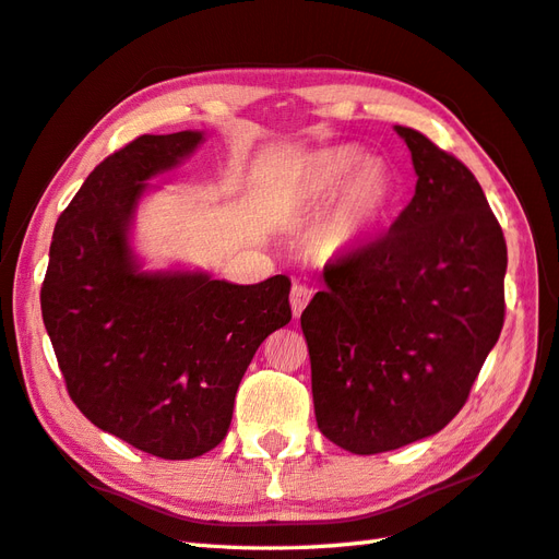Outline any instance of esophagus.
Here are the masks:
<instances>
[{"label":"esophagus","instance_id":"esophagus-1","mask_svg":"<svg viewBox=\"0 0 559 559\" xmlns=\"http://www.w3.org/2000/svg\"><path fill=\"white\" fill-rule=\"evenodd\" d=\"M312 288L302 286V283H295L293 290H290V307H293V317H300L302 310L307 307V302L312 300Z\"/></svg>","mask_w":559,"mask_h":559}]
</instances>
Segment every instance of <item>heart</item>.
I'll return each mask as SVG.
<instances>
[{
    "mask_svg": "<svg viewBox=\"0 0 559 559\" xmlns=\"http://www.w3.org/2000/svg\"><path fill=\"white\" fill-rule=\"evenodd\" d=\"M281 194L298 218L312 216L326 201L314 245L322 254L346 257L374 240L394 201V182L384 163L365 160L360 148L329 146L295 163Z\"/></svg>",
    "mask_w": 559,
    "mask_h": 559,
    "instance_id": "heart-1",
    "label": "heart"
}]
</instances>
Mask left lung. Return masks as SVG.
Returning a JSON list of instances; mask_svg holds the SVG:
<instances>
[{
  "label": "left lung",
  "instance_id": "obj_1",
  "mask_svg": "<svg viewBox=\"0 0 559 559\" xmlns=\"http://www.w3.org/2000/svg\"><path fill=\"white\" fill-rule=\"evenodd\" d=\"M394 129L418 175L411 204L329 261L300 317L319 430L362 456L442 430L504 324L507 242L483 187L425 134Z\"/></svg>",
  "mask_w": 559,
  "mask_h": 559
}]
</instances>
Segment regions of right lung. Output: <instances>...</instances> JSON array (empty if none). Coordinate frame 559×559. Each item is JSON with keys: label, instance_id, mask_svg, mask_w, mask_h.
I'll use <instances>...</instances> for the list:
<instances>
[{"label": "right lung", "instance_id": "1", "mask_svg": "<svg viewBox=\"0 0 559 559\" xmlns=\"http://www.w3.org/2000/svg\"><path fill=\"white\" fill-rule=\"evenodd\" d=\"M204 134H144L115 151L59 216L40 290L67 391L86 418L182 461L223 442L257 348L290 322V278L235 286L204 271H141L129 245L146 180Z\"/></svg>", "mask_w": 559, "mask_h": 559}]
</instances>
